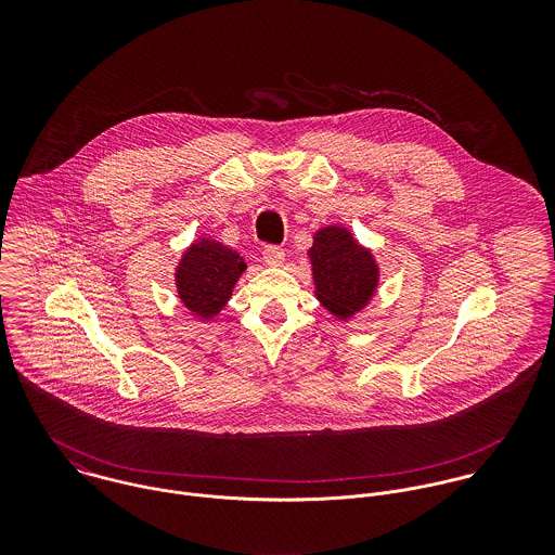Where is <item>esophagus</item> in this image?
Segmentation results:
<instances>
[{
    "instance_id": "esophagus-1",
    "label": "esophagus",
    "mask_w": 555,
    "mask_h": 555,
    "mask_svg": "<svg viewBox=\"0 0 555 555\" xmlns=\"http://www.w3.org/2000/svg\"><path fill=\"white\" fill-rule=\"evenodd\" d=\"M262 258H264V262L269 264V267H282L284 264V249L282 247H278V245H267L264 249H262Z\"/></svg>"
}]
</instances>
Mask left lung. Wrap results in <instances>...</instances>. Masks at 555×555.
Segmentation results:
<instances>
[{
  "label": "left lung",
  "instance_id": "1",
  "mask_svg": "<svg viewBox=\"0 0 555 555\" xmlns=\"http://www.w3.org/2000/svg\"><path fill=\"white\" fill-rule=\"evenodd\" d=\"M318 304L337 320L361 314L376 297L380 264L344 224H326L314 233L308 249Z\"/></svg>",
  "mask_w": 555,
  "mask_h": 555
}]
</instances>
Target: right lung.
<instances>
[{
	"label": "right lung",
	"instance_id": "1",
	"mask_svg": "<svg viewBox=\"0 0 555 555\" xmlns=\"http://www.w3.org/2000/svg\"><path fill=\"white\" fill-rule=\"evenodd\" d=\"M247 269L237 249L211 235L194 238L175 267V288L183 308L203 322L220 317Z\"/></svg>",
	"mask_w": 555,
	"mask_h": 555
}]
</instances>
